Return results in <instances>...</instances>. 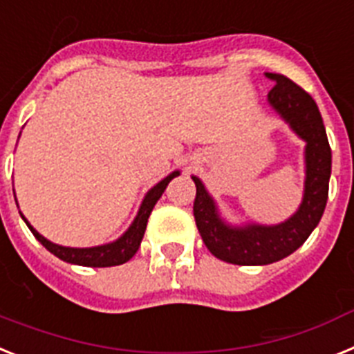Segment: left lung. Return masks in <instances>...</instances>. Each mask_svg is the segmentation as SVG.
<instances>
[{
    "label": "left lung",
    "instance_id": "obj_1",
    "mask_svg": "<svg viewBox=\"0 0 354 354\" xmlns=\"http://www.w3.org/2000/svg\"><path fill=\"white\" fill-rule=\"evenodd\" d=\"M266 78L274 84L267 96L269 106L305 142V189L299 208L283 223L232 224L224 221L205 183L192 176L194 217L203 242L214 257L235 266H267L294 253L315 230L328 201L331 149L317 104L287 76L266 73Z\"/></svg>",
    "mask_w": 354,
    "mask_h": 354
}]
</instances>
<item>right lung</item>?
Instances as JSON below:
<instances>
[{
    "label": "right lung",
    "mask_w": 354,
    "mask_h": 354,
    "mask_svg": "<svg viewBox=\"0 0 354 354\" xmlns=\"http://www.w3.org/2000/svg\"><path fill=\"white\" fill-rule=\"evenodd\" d=\"M176 176H180V171H173V173L167 174L164 180H160L155 187H151V189L147 190L142 203H140L139 212L135 215L133 223L130 224V228L126 230L119 239H115L113 242H109V244L94 245V248H69V245L55 244V242L48 241L46 236H42L41 233L37 232L23 214H21V217H23V221L30 228V232L35 235L37 241L41 242L49 253H53L55 257L64 260V262L84 267L121 266V263L128 262V260L137 253L140 242H142L144 232H146L147 226V219H149V215H151V210L155 208L156 201L162 198L164 190L167 189L169 181Z\"/></svg>",
    "instance_id": "1"
}]
</instances>
